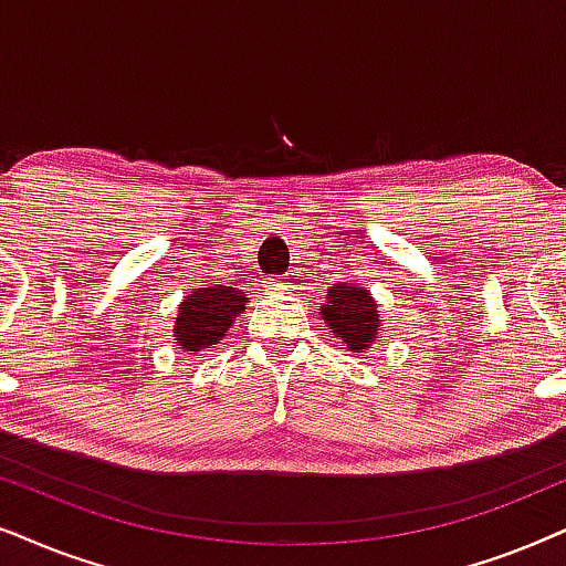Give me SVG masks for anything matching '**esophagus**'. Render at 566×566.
I'll list each match as a JSON object with an SVG mask.
<instances>
[{
	"label": "esophagus",
	"mask_w": 566,
	"mask_h": 566,
	"mask_svg": "<svg viewBox=\"0 0 566 566\" xmlns=\"http://www.w3.org/2000/svg\"><path fill=\"white\" fill-rule=\"evenodd\" d=\"M266 290L274 292V295H279V297H284V295H292V290H295V284H292L290 279L279 276V279H271V282L266 284Z\"/></svg>",
	"instance_id": "1"
}]
</instances>
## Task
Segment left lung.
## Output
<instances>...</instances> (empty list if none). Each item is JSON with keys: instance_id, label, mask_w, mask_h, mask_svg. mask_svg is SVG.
Listing matches in <instances>:
<instances>
[{"instance_id": "1", "label": "left lung", "mask_w": 566, "mask_h": 566, "mask_svg": "<svg viewBox=\"0 0 566 566\" xmlns=\"http://www.w3.org/2000/svg\"><path fill=\"white\" fill-rule=\"evenodd\" d=\"M321 315L331 334L342 338L338 346H346L349 352L373 349V342L380 338V311L370 290L361 284H334L326 295V305L321 307Z\"/></svg>"}]
</instances>
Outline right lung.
<instances>
[{"mask_svg": "<svg viewBox=\"0 0 566 566\" xmlns=\"http://www.w3.org/2000/svg\"><path fill=\"white\" fill-rule=\"evenodd\" d=\"M245 292L238 287H224V284L207 287L205 284L193 290L180 303L176 326H172L178 349L191 354L212 349V344H220L222 336H228L235 315L245 311Z\"/></svg>", "mask_w": 566, "mask_h": 566, "instance_id": "1", "label": "right lung"}]
</instances>
